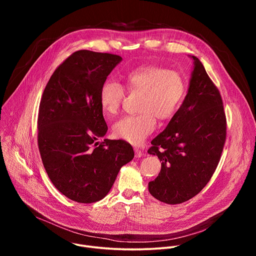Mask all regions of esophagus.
Wrapping results in <instances>:
<instances>
[{"label":"esophagus","instance_id":"obj_1","mask_svg":"<svg viewBox=\"0 0 256 256\" xmlns=\"http://www.w3.org/2000/svg\"><path fill=\"white\" fill-rule=\"evenodd\" d=\"M134 156H136V158H140V157H142V152L140 149H138V148H134Z\"/></svg>","mask_w":256,"mask_h":256}]
</instances>
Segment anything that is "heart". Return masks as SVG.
Wrapping results in <instances>:
<instances>
[{"mask_svg": "<svg viewBox=\"0 0 256 256\" xmlns=\"http://www.w3.org/2000/svg\"><path fill=\"white\" fill-rule=\"evenodd\" d=\"M126 88L132 93L142 94L140 114L128 116L116 122V138L132 144H142L156 128V118H171L184 98L186 85L180 72L158 66H144L130 72ZM124 87L116 80H106L99 92V102L107 116L118 112L124 98Z\"/></svg>", "mask_w": 256, "mask_h": 256, "instance_id": "obj_1", "label": "heart"}]
</instances>
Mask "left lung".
Here are the masks:
<instances>
[{
  "label": "left lung",
  "mask_w": 256,
  "mask_h": 256,
  "mask_svg": "<svg viewBox=\"0 0 256 256\" xmlns=\"http://www.w3.org/2000/svg\"><path fill=\"white\" fill-rule=\"evenodd\" d=\"M192 58L188 95L148 150L162 162L159 175L149 182V192L169 204L192 198L208 184L220 162L227 136L220 91L200 60Z\"/></svg>",
  "instance_id": "8db88e82"
}]
</instances>
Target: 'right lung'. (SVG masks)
<instances>
[{"instance_id": "1", "label": "right lung", "mask_w": 256, "mask_h": 256, "mask_svg": "<svg viewBox=\"0 0 256 256\" xmlns=\"http://www.w3.org/2000/svg\"><path fill=\"white\" fill-rule=\"evenodd\" d=\"M118 54L78 50L54 72L42 93L38 142L46 171L68 198L91 204L112 188L120 168L132 160L134 149L124 140H104L99 92Z\"/></svg>"}]
</instances>
